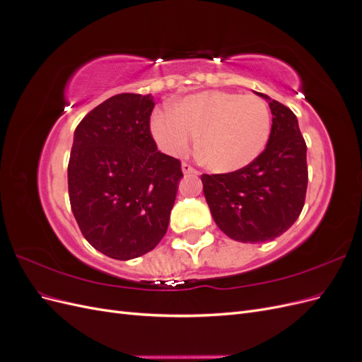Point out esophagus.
I'll use <instances>...</instances> for the list:
<instances>
[{
  "instance_id": "obj_1",
  "label": "esophagus",
  "mask_w": 362,
  "mask_h": 362,
  "mask_svg": "<svg viewBox=\"0 0 362 362\" xmlns=\"http://www.w3.org/2000/svg\"><path fill=\"white\" fill-rule=\"evenodd\" d=\"M181 169H182V173H185V175H187V173H198V170H196L194 168H192L190 164L185 163V161L181 164Z\"/></svg>"
}]
</instances>
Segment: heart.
Returning a JSON list of instances; mask_svg holds the SVG:
<instances>
[{"instance_id":"1","label":"heart","mask_w":362,"mask_h":362,"mask_svg":"<svg viewBox=\"0 0 362 362\" xmlns=\"http://www.w3.org/2000/svg\"><path fill=\"white\" fill-rule=\"evenodd\" d=\"M157 144L170 156H182L201 134L198 157L205 168L226 173L242 169L264 151L272 115L255 95L206 90L160 108L151 119Z\"/></svg>"}]
</instances>
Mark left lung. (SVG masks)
<instances>
[{"label": "left lung", "mask_w": 362, "mask_h": 362, "mask_svg": "<svg viewBox=\"0 0 362 362\" xmlns=\"http://www.w3.org/2000/svg\"><path fill=\"white\" fill-rule=\"evenodd\" d=\"M269 101L272 131L266 149L247 166L229 173H204V194L216 225L233 240L262 243L298 221L308 185L306 144L288 107Z\"/></svg>", "instance_id": "8db88e82"}]
</instances>
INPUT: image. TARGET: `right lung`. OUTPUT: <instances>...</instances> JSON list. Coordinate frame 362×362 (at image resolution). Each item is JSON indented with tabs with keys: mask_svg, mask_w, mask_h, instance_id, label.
Returning <instances> with one entry per match:
<instances>
[{
	"mask_svg": "<svg viewBox=\"0 0 362 362\" xmlns=\"http://www.w3.org/2000/svg\"><path fill=\"white\" fill-rule=\"evenodd\" d=\"M151 95L119 93L75 128L68 164L71 208L84 238L115 259L137 258L168 231L180 160L152 139Z\"/></svg>",
	"mask_w": 362,
	"mask_h": 362,
	"instance_id": "add662e5",
	"label": "right lung"
}]
</instances>
